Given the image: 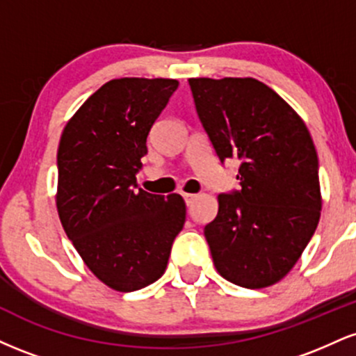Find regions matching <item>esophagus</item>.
Returning a JSON list of instances; mask_svg holds the SVG:
<instances>
[{
	"label": "esophagus",
	"instance_id": "1",
	"mask_svg": "<svg viewBox=\"0 0 356 356\" xmlns=\"http://www.w3.org/2000/svg\"><path fill=\"white\" fill-rule=\"evenodd\" d=\"M184 195V201H186L187 206H192L195 199H197V194H182Z\"/></svg>",
	"mask_w": 356,
	"mask_h": 356
}]
</instances>
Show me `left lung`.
<instances>
[{
  "instance_id": "8db88e82",
  "label": "left lung",
  "mask_w": 356,
  "mask_h": 356,
  "mask_svg": "<svg viewBox=\"0 0 356 356\" xmlns=\"http://www.w3.org/2000/svg\"><path fill=\"white\" fill-rule=\"evenodd\" d=\"M199 120L241 189L219 194L204 227L218 273L257 289L291 271L320 220L318 155L305 122L256 79H189Z\"/></svg>"
}]
</instances>
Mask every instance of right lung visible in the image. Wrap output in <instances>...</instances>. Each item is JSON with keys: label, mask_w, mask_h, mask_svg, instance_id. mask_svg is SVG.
Instances as JSON below:
<instances>
[{"label": "right lung", "mask_w": 356, "mask_h": 356, "mask_svg": "<svg viewBox=\"0 0 356 356\" xmlns=\"http://www.w3.org/2000/svg\"><path fill=\"white\" fill-rule=\"evenodd\" d=\"M177 87L172 79L110 80L88 97L60 138L61 226L90 271L122 293L164 275L186 222L181 195L149 194L136 177L147 136Z\"/></svg>", "instance_id": "right-lung-1"}]
</instances>
